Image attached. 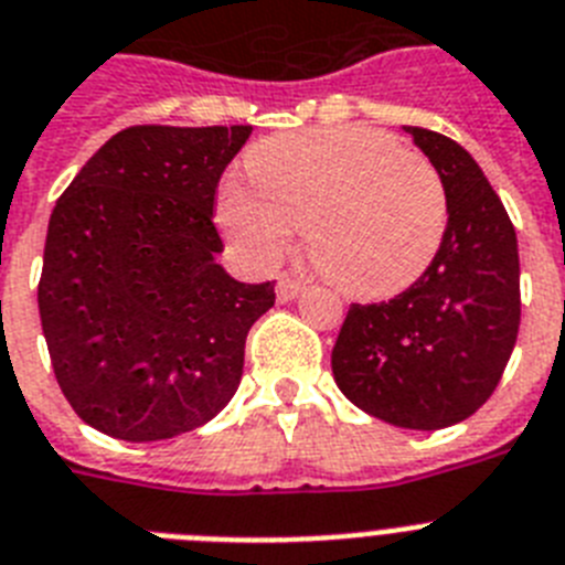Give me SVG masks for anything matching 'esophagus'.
I'll return each mask as SVG.
<instances>
[{
	"mask_svg": "<svg viewBox=\"0 0 565 565\" xmlns=\"http://www.w3.org/2000/svg\"><path fill=\"white\" fill-rule=\"evenodd\" d=\"M301 290H305V281H298L292 275H281V278H278V287H275V296H278L281 305H287V301L301 296Z\"/></svg>",
	"mask_w": 565,
	"mask_h": 565,
	"instance_id": "obj_1",
	"label": "esophagus"
}]
</instances>
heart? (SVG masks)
Returning <instances> with one entry per match:
<instances>
[{
    "label": "heart",
    "instance_id": "obj_1",
    "mask_svg": "<svg viewBox=\"0 0 565 565\" xmlns=\"http://www.w3.org/2000/svg\"><path fill=\"white\" fill-rule=\"evenodd\" d=\"M253 186L226 180L217 224L258 267L287 253L305 226L312 267L362 301L414 287L448 232L436 166L387 131L364 126L269 137L246 154Z\"/></svg>",
    "mask_w": 565,
    "mask_h": 565
}]
</instances>
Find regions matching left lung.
Listing matches in <instances>:
<instances>
[{
  "mask_svg": "<svg viewBox=\"0 0 565 565\" xmlns=\"http://www.w3.org/2000/svg\"><path fill=\"white\" fill-rule=\"evenodd\" d=\"M448 192V232L414 287L350 305L333 348L339 391L364 414L436 430L494 393L520 330V255L511 217L477 160L439 131L405 126Z\"/></svg>",
  "mask_w": 565,
  "mask_h": 565,
  "instance_id": "1",
  "label": "left lung"
}]
</instances>
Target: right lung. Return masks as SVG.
<instances>
[{
	"mask_svg": "<svg viewBox=\"0 0 565 565\" xmlns=\"http://www.w3.org/2000/svg\"><path fill=\"white\" fill-rule=\"evenodd\" d=\"M253 126H131L79 169L49 221L40 319L85 425L126 443L201 428L235 396L275 284L217 264V180Z\"/></svg>",
	"mask_w": 565,
	"mask_h": 565,
	"instance_id": "obj_1",
	"label": "right lung"
}]
</instances>
